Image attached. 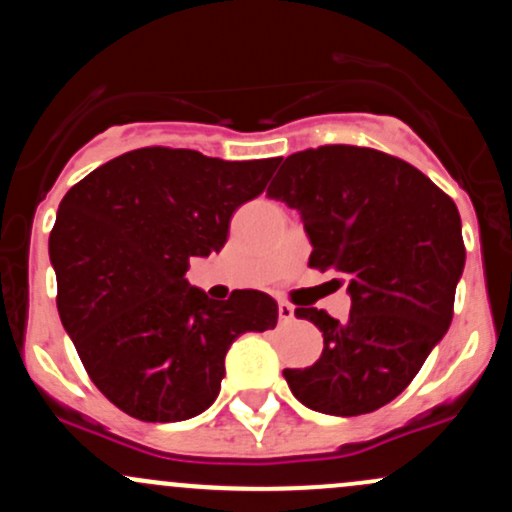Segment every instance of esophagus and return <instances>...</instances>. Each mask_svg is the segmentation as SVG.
I'll list each match as a JSON object with an SVG mask.
<instances>
[{"mask_svg":"<svg viewBox=\"0 0 512 512\" xmlns=\"http://www.w3.org/2000/svg\"><path fill=\"white\" fill-rule=\"evenodd\" d=\"M291 320H294V306H291V303L282 301V303H279V323L289 325Z\"/></svg>","mask_w":512,"mask_h":512,"instance_id":"esophagus-1","label":"esophagus"}]
</instances>
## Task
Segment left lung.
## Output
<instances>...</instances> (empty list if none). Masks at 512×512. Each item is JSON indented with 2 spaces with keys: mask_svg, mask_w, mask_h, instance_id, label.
I'll return each instance as SVG.
<instances>
[{
  "mask_svg": "<svg viewBox=\"0 0 512 512\" xmlns=\"http://www.w3.org/2000/svg\"><path fill=\"white\" fill-rule=\"evenodd\" d=\"M267 194L301 213L308 265L340 272L352 299L347 320L296 308L323 333V355L284 369L291 393L342 418L386 406L452 323L466 262L457 206L413 165L357 145L289 155Z\"/></svg>",
  "mask_w": 512,
  "mask_h": 512,
  "instance_id": "left-lung-1",
  "label": "left lung"
}]
</instances>
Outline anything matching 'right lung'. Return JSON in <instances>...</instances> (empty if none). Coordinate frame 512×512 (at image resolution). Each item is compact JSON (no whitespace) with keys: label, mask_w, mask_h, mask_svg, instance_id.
<instances>
[{"label":"right lung","mask_w":512,"mask_h":512,"mask_svg":"<svg viewBox=\"0 0 512 512\" xmlns=\"http://www.w3.org/2000/svg\"><path fill=\"white\" fill-rule=\"evenodd\" d=\"M272 160L140 148L101 165L60 201L48 240L58 313L94 386L145 423L204 413L226 352L277 325L272 296L213 301L187 282L192 257L221 252L230 216L265 192Z\"/></svg>","instance_id":"right-lung-1"}]
</instances>
